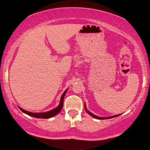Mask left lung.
Instances as JSON below:
<instances>
[{"label": "left lung", "mask_w": 150, "mask_h": 150, "mask_svg": "<svg viewBox=\"0 0 150 150\" xmlns=\"http://www.w3.org/2000/svg\"><path fill=\"white\" fill-rule=\"evenodd\" d=\"M85 110L87 111V112H88V114H89V115H91V116H92L93 118H96V119H99V120H103V119H109V118H115V117H116V116H119V115H115V116H110V117H106V118H103V117H98V116H95V115H94L93 114H92L91 112H89L88 110H87V108H86V106H85Z\"/></svg>", "instance_id": "8db88e82"}]
</instances>
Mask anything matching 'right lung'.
<instances>
[{
  "mask_svg": "<svg viewBox=\"0 0 150 150\" xmlns=\"http://www.w3.org/2000/svg\"><path fill=\"white\" fill-rule=\"evenodd\" d=\"M66 92H67V90H66L64 93H63V95L61 97V100H60V103L59 106H57L53 110L46 112H40V113H34V112H28L26 110H24V109H22V108L19 107V108L24 113L26 114V115L33 116V117L35 118H49L51 117H53V116H55L57 115L59 112L62 110V109L63 108V98H64V96Z\"/></svg>",
  "mask_w": 150,
  "mask_h": 150,
  "instance_id": "right-lung-1",
  "label": "right lung"
}]
</instances>
